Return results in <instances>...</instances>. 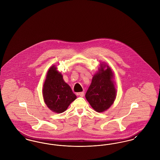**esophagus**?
Returning <instances> with one entry per match:
<instances>
[{"label":"esophagus","mask_w":160,"mask_h":160,"mask_svg":"<svg viewBox=\"0 0 160 160\" xmlns=\"http://www.w3.org/2000/svg\"><path fill=\"white\" fill-rule=\"evenodd\" d=\"M84 92H79L78 93V95L80 96V97H83L84 96Z\"/></svg>","instance_id":"esophagus-1"}]
</instances>
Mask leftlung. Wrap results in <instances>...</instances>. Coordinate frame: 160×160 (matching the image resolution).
<instances>
[{
  "label": "left lung",
  "instance_id": "obj_1",
  "mask_svg": "<svg viewBox=\"0 0 160 160\" xmlns=\"http://www.w3.org/2000/svg\"><path fill=\"white\" fill-rule=\"evenodd\" d=\"M107 68L105 70V68ZM113 73L107 65L101 64L99 71L92 77L85 95L92 107L97 112H103L113 104L116 90L113 81Z\"/></svg>",
  "mask_w": 160,
  "mask_h": 160
}]
</instances>
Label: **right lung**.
<instances>
[{
    "mask_svg": "<svg viewBox=\"0 0 160 160\" xmlns=\"http://www.w3.org/2000/svg\"><path fill=\"white\" fill-rule=\"evenodd\" d=\"M42 95L47 106L52 112L61 113L76 99V95L63 79L55 65L51 67L47 74L42 88Z\"/></svg>",
    "mask_w": 160,
    "mask_h": 160,
    "instance_id": "add662e5",
    "label": "right lung"
}]
</instances>
